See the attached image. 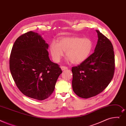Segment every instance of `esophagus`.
<instances>
[{
    "instance_id": "esophagus-1",
    "label": "esophagus",
    "mask_w": 126,
    "mask_h": 126,
    "mask_svg": "<svg viewBox=\"0 0 126 126\" xmlns=\"http://www.w3.org/2000/svg\"><path fill=\"white\" fill-rule=\"evenodd\" d=\"M61 68L62 69V70H66V69H68L67 67L65 66H62L61 67Z\"/></svg>"
}]
</instances>
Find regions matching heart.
Returning a JSON list of instances; mask_svg holds the SVG:
<instances>
[{
    "label": "heart",
    "instance_id": "obj_1",
    "mask_svg": "<svg viewBox=\"0 0 126 126\" xmlns=\"http://www.w3.org/2000/svg\"><path fill=\"white\" fill-rule=\"evenodd\" d=\"M93 44L89 38L80 37H66L60 39L59 43L52 42L50 50L52 59L58 62L66 51V56L74 64L83 62L91 53Z\"/></svg>",
    "mask_w": 126,
    "mask_h": 126
}]
</instances>
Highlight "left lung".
<instances>
[{
    "mask_svg": "<svg viewBox=\"0 0 126 126\" xmlns=\"http://www.w3.org/2000/svg\"><path fill=\"white\" fill-rule=\"evenodd\" d=\"M95 51L78 66L72 68V87L75 93L83 98L102 92L113 79L115 57L112 44L99 31Z\"/></svg>",
    "mask_w": 126,
    "mask_h": 126,
    "instance_id": "left-lung-1",
    "label": "left lung"
}]
</instances>
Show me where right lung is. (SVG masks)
Masks as SVG:
<instances>
[{
  "mask_svg": "<svg viewBox=\"0 0 126 126\" xmlns=\"http://www.w3.org/2000/svg\"><path fill=\"white\" fill-rule=\"evenodd\" d=\"M48 48L41 35L29 31L16 39L10 54V70L16 86L24 95L36 100L52 94L62 73L50 60Z\"/></svg>",
  "mask_w": 126,
  "mask_h": 126,
  "instance_id": "obj_1",
  "label": "right lung"
}]
</instances>
